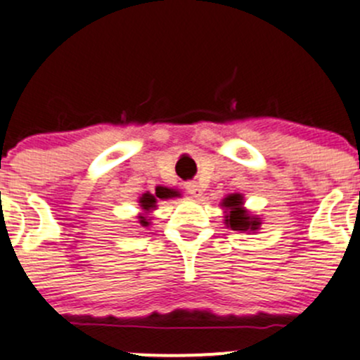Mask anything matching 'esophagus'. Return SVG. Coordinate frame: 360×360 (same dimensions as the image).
<instances>
[{"mask_svg": "<svg viewBox=\"0 0 360 360\" xmlns=\"http://www.w3.org/2000/svg\"><path fill=\"white\" fill-rule=\"evenodd\" d=\"M185 192H187L188 195H192V198H201L202 195V188L198 181H187V184H185Z\"/></svg>", "mask_w": 360, "mask_h": 360, "instance_id": "34e87169", "label": "esophagus"}]
</instances>
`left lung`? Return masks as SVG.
<instances>
[{
  "mask_svg": "<svg viewBox=\"0 0 360 360\" xmlns=\"http://www.w3.org/2000/svg\"><path fill=\"white\" fill-rule=\"evenodd\" d=\"M224 206L229 207V213L225 217V224L227 227H231L232 231H257L260 220L258 218L250 217L246 213V210H243V198L239 194H232L229 198H225Z\"/></svg>",
  "mask_w": 360,
  "mask_h": 360,
  "instance_id": "left-lung-1",
  "label": "left lung"
}]
</instances>
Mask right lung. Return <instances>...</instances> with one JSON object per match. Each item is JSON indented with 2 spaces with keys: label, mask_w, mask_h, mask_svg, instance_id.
<instances>
[{
  "label": "right lung",
  "mask_w": 360,
  "mask_h": 360,
  "mask_svg": "<svg viewBox=\"0 0 360 360\" xmlns=\"http://www.w3.org/2000/svg\"><path fill=\"white\" fill-rule=\"evenodd\" d=\"M175 195H176V192L172 191V188H158V191H155V195L143 194L142 199H140V205H142V210L150 211L155 206V198L168 199V198H175ZM140 224H142L143 227H147V225H149V221H147L146 217H140Z\"/></svg>",
  "instance_id": "obj_1"
}]
</instances>
